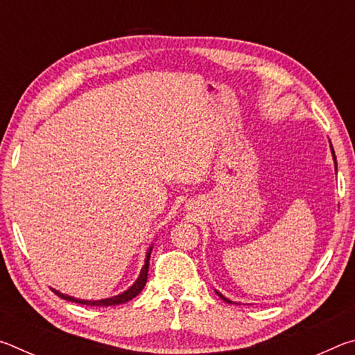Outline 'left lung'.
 I'll use <instances>...</instances> for the list:
<instances>
[{
    "label": "left lung",
    "mask_w": 355,
    "mask_h": 355,
    "mask_svg": "<svg viewBox=\"0 0 355 355\" xmlns=\"http://www.w3.org/2000/svg\"><path fill=\"white\" fill-rule=\"evenodd\" d=\"M330 147H332V146H330ZM330 150H332V155H334V161H335V171H336V158H335V152H334V148H330ZM216 293H218V291H216ZM219 294V296L222 297V299H224L225 300V302H228V304H232V300H228L227 297H224V296H222V294L220 293H218Z\"/></svg>",
    "instance_id": "obj_1"
}]
</instances>
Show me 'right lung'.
Masks as SVG:
<instances>
[{
	"label": "right lung",
	"instance_id": "add662e5",
	"mask_svg": "<svg viewBox=\"0 0 355 355\" xmlns=\"http://www.w3.org/2000/svg\"><path fill=\"white\" fill-rule=\"evenodd\" d=\"M152 248H153V245H150V249L147 252V257H146V264H144L142 269H141L139 277H137L135 284L131 285L127 291H123L122 294H117V296H112V297H107V299H100V300H83V299L67 296V294H62V293H59L56 290H53V291H55V294H58L59 297H62L65 300H70V302H76V304H83V305H94V307H110V305H119V304L128 302V300L136 297L137 294H139L144 290V286H146V284H147L148 260H150V254H152Z\"/></svg>",
	"mask_w": 355,
	"mask_h": 355
}]
</instances>
